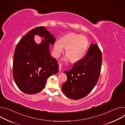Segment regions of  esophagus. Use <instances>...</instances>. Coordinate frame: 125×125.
Returning a JSON list of instances; mask_svg holds the SVG:
<instances>
[{
    "label": "esophagus",
    "mask_w": 125,
    "mask_h": 125,
    "mask_svg": "<svg viewBox=\"0 0 125 125\" xmlns=\"http://www.w3.org/2000/svg\"><path fill=\"white\" fill-rule=\"evenodd\" d=\"M59 71H60L61 70V69H62V64H61V63H59Z\"/></svg>",
    "instance_id": "obj_1"
}]
</instances>
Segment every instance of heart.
Instances as JSON below:
<instances>
[{"instance_id": "heart-1", "label": "heart", "mask_w": 125, "mask_h": 125, "mask_svg": "<svg viewBox=\"0 0 125 125\" xmlns=\"http://www.w3.org/2000/svg\"><path fill=\"white\" fill-rule=\"evenodd\" d=\"M89 41L84 36L74 33H70L62 36L60 41L55 42L53 50L54 57H59L65 48L66 57L72 62L79 61L83 57L88 49Z\"/></svg>"}]
</instances>
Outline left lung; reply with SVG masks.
<instances>
[{
  "label": "left lung",
  "mask_w": 125,
  "mask_h": 125,
  "mask_svg": "<svg viewBox=\"0 0 125 125\" xmlns=\"http://www.w3.org/2000/svg\"><path fill=\"white\" fill-rule=\"evenodd\" d=\"M102 61V53L97 45L90 44L85 57L74 63L70 71L64 72L67 80L62 88L65 96L78 100L87 95L98 80Z\"/></svg>",
  "instance_id": "1"
}]
</instances>
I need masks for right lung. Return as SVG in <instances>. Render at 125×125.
<instances>
[{
  "instance_id": "add662e5",
  "label": "right lung",
  "mask_w": 125,
  "mask_h": 125,
  "mask_svg": "<svg viewBox=\"0 0 125 125\" xmlns=\"http://www.w3.org/2000/svg\"><path fill=\"white\" fill-rule=\"evenodd\" d=\"M45 40L36 44L34 36ZM55 42L53 35L44 26L30 31L17 45L14 55L13 76L18 87L27 94L39 92L45 86L47 79L59 71L57 61L50 52V44Z\"/></svg>"
}]
</instances>
